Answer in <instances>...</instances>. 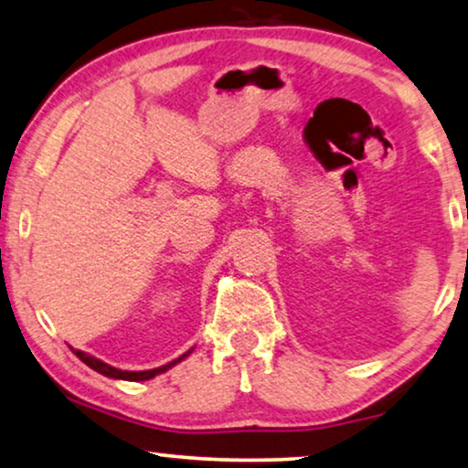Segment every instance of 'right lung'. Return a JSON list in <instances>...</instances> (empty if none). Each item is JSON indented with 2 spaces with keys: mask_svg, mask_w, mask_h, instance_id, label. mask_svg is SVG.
<instances>
[{
  "mask_svg": "<svg viewBox=\"0 0 468 468\" xmlns=\"http://www.w3.org/2000/svg\"><path fill=\"white\" fill-rule=\"evenodd\" d=\"M74 351V348H72ZM77 353V357L83 361V364H87L90 366L91 370H96V372H100V375H104V377H111V378H122V381H149V378H154L155 375H162V372H166L169 368H173V366L176 364H179V361H182L184 357H188V353H184L182 357H177V359H173L171 364H166V366H160V368H154V370H139V372H128V370H120V368H113V366H109V364H104V361H100V359H96V357H91V355H87V353H83V351H74Z\"/></svg>",
  "mask_w": 468,
  "mask_h": 468,
  "instance_id": "1",
  "label": "right lung"
}]
</instances>
